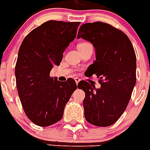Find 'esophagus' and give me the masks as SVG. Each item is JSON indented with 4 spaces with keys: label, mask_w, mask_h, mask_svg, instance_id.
Segmentation results:
<instances>
[{
    "label": "esophagus",
    "mask_w": 150,
    "mask_h": 150,
    "mask_svg": "<svg viewBox=\"0 0 150 150\" xmlns=\"http://www.w3.org/2000/svg\"><path fill=\"white\" fill-rule=\"evenodd\" d=\"M74 80H75V81H76V84H78V83L80 82V81H81V79L79 78V77H75V78H74Z\"/></svg>",
    "instance_id": "1"
}]
</instances>
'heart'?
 <instances>
[{
    "label": "heart",
    "instance_id": "1",
    "mask_svg": "<svg viewBox=\"0 0 150 150\" xmlns=\"http://www.w3.org/2000/svg\"><path fill=\"white\" fill-rule=\"evenodd\" d=\"M84 43H87V42H83V43H81V44H79V45H82V44H84Z\"/></svg>",
    "mask_w": 150,
    "mask_h": 150
}]
</instances>
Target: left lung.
Here are the masks:
<instances>
[{
  "mask_svg": "<svg viewBox=\"0 0 150 150\" xmlns=\"http://www.w3.org/2000/svg\"><path fill=\"white\" fill-rule=\"evenodd\" d=\"M80 38L95 48L96 60L88 69L100 83V88H95L87 81L79 82L78 87L85 92V118L96 126H109L124 113L136 85L135 50L124 32L101 21L82 25Z\"/></svg>",
  "mask_w": 150,
  "mask_h": 150,
  "instance_id": "left-lung-1",
  "label": "left lung"
}]
</instances>
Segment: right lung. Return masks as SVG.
Segmentation results:
<instances>
[{
    "label": "right lung",
    "mask_w": 150,
    "mask_h": 150,
    "mask_svg": "<svg viewBox=\"0 0 150 150\" xmlns=\"http://www.w3.org/2000/svg\"><path fill=\"white\" fill-rule=\"evenodd\" d=\"M81 22L48 21L30 32L19 48L15 66L18 96L25 113L39 126L63 118L65 105L77 88L73 79L59 81L50 76L66 48L76 38Z\"/></svg>",
    "instance_id": "1"
}]
</instances>
